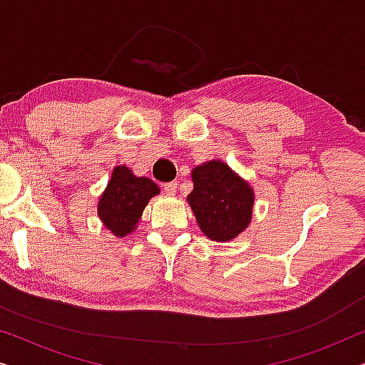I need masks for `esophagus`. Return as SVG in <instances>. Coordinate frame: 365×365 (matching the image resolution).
Segmentation results:
<instances>
[{
  "mask_svg": "<svg viewBox=\"0 0 365 365\" xmlns=\"http://www.w3.org/2000/svg\"><path fill=\"white\" fill-rule=\"evenodd\" d=\"M164 191H166V194H169V196H173V194H176V191H178V182H176V181L166 182V184H164Z\"/></svg>",
  "mask_w": 365,
  "mask_h": 365,
  "instance_id": "esophagus-1",
  "label": "esophagus"
}]
</instances>
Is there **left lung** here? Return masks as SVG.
Returning <instances> with one entry per match:
<instances>
[{"instance_id":"obj_1","label":"left lung","mask_w":365,"mask_h":365,"mask_svg":"<svg viewBox=\"0 0 365 365\" xmlns=\"http://www.w3.org/2000/svg\"><path fill=\"white\" fill-rule=\"evenodd\" d=\"M187 196L196 221L211 241L226 242L241 234L252 217L254 191L226 163L209 161L192 169Z\"/></svg>"}]
</instances>
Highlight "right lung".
Here are the masks:
<instances>
[{
    "instance_id": "1",
    "label": "right lung",
    "mask_w": 365,
    "mask_h": 365,
    "mask_svg": "<svg viewBox=\"0 0 365 365\" xmlns=\"http://www.w3.org/2000/svg\"><path fill=\"white\" fill-rule=\"evenodd\" d=\"M159 194L158 184L138 178L126 166H116L98 202V216L114 236L124 237L136 229L149 199Z\"/></svg>"
}]
</instances>
